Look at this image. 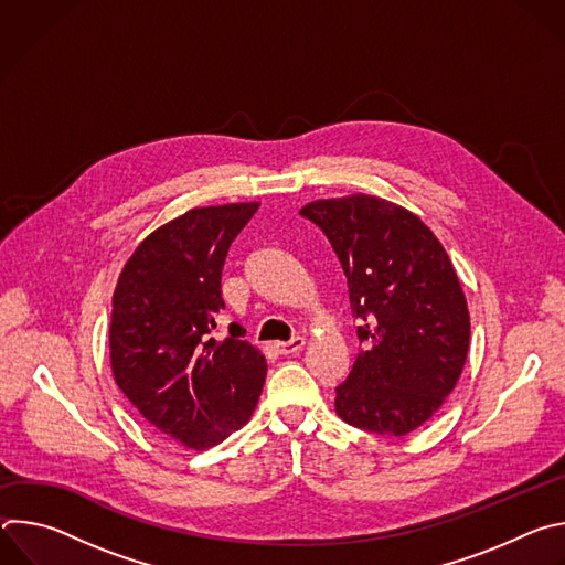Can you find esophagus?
I'll return each mask as SVG.
<instances>
[{"label":"esophagus","mask_w":565,"mask_h":565,"mask_svg":"<svg viewBox=\"0 0 565 565\" xmlns=\"http://www.w3.org/2000/svg\"><path fill=\"white\" fill-rule=\"evenodd\" d=\"M303 344H306L303 338H292L288 342H277L275 349H277L279 355H295V353H299L303 349Z\"/></svg>","instance_id":"34e87169"}]
</instances>
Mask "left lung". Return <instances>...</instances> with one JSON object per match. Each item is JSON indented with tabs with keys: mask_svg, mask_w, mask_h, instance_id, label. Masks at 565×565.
<instances>
[{
	"mask_svg": "<svg viewBox=\"0 0 565 565\" xmlns=\"http://www.w3.org/2000/svg\"><path fill=\"white\" fill-rule=\"evenodd\" d=\"M299 214L331 241L360 319L338 416L380 436L418 429L454 391L469 349L467 301L445 248L416 214L377 196L312 201Z\"/></svg>",
	"mask_w": 565,
	"mask_h": 565,
	"instance_id": "obj_1",
	"label": "left lung"
}]
</instances>
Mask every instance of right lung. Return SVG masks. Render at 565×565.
I'll return each instance as SVG.
<instances>
[{
    "label": "right lung",
    "instance_id": "add662e5",
    "mask_svg": "<svg viewBox=\"0 0 565 565\" xmlns=\"http://www.w3.org/2000/svg\"><path fill=\"white\" fill-rule=\"evenodd\" d=\"M259 203L194 207L153 230L125 264L109 327L111 371L136 412L188 449L244 427L264 388L266 358L230 333L221 273Z\"/></svg>",
    "mask_w": 565,
    "mask_h": 565
}]
</instances>
